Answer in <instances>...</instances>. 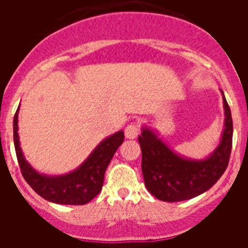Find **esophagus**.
Segmentation results:
<instances>
[{
  "instance_id": "1",
  "label": "esophagus",
  "mask_w": 248,
  "mask_h": 248,
  "mask_svg": "<svg viewBox=\"0 0 248 248\" xmlns=\"http://www.w3.org/2000/svg\"><path fill=\"white\" fill-rule=\"evenodd\" d=\"M140 134V126L138 123H130L125 128V138L128 139H135Z\"/></svg>"
}]
</instances>
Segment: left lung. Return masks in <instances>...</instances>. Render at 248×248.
I'll use <instances>...</instances> for the list:
<instances>
[{
	"instance_id": "left-lung-1",
	"label": "left lung",
	"mask_w": 248,
	"mask_h": 248,
	"mask_svg": "<svg viewBox=\"0 0 248 248\" xmlns=\"http://www.w3.org/2000/svg\"><path fill=\"white\" fill-rule=\"evenodd\" d=\"M223 95V92H221ZM225 129L218 146L203 160L177 155L154 131L143 128L139 135L141 171L146 189L153 196L166 202L189 200L212 187L229 165L232 149V117L223 95Z\"/></svg>"
}]
</instances>
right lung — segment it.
<instances>
[{
	"mask_svg": "<svg viewBox=\"0 0 248 248\" xmlns=\"http://www.w3.org/2000/svg\"><path fill=\"white\" fill-rule=\"evenodd\" d=\"M18 110L13 118V141L21 172L28 185L45 200L61 205H85L100 192L105 170L117 149L124 141V131L107 138L94 149L84 163L69 174L48 176L34 170L22 154L18 139Z\"/></svg>",
	"mask_w": 248,
	"mask_h": 248,
	"instance_id": "obj_1",
	"label": "right lung"
}]
</instances>
